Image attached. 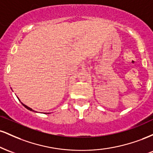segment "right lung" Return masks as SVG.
Returning a JSON list of instances; mask_svg holds the SVG:
<instances>
[{
    "mask_svg": "<svg viewBox=\"0 0 153 153\" xmlns=\"http://www.w3.org/2000/svg\"><path fill=\"white\" fill-rule=\"evenodd\" d=\"M22 104H23V106H24V107H25V108H27V109H29V110H30V111H34V110H33V109H31V108H29V107H28L27 106H26V105H24V103H22ZM49 114V113H48Z\"/></svg>",
    "mask_w": 153,
    "mask_h": 153,
    "instance_id": "add662e5",
    "label": "right lung"
}]
</instances>
